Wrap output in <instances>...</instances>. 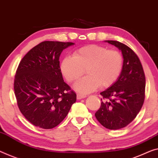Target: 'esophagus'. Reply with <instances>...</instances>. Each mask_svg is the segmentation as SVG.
<instances>
[{"mask_svg": "<svg viewBox=\"0 0 158 158\" xmlns=\"http://www.w3.org/2000/svg\"><path fill=\"white\" fill-rule=\"evenodd\" d=\"M85 98H86L85 95H83V94H77V99H83Z\"/></svg>", "mask_w": 158, "mask_h": 158, "instance_id": "esophagus-1", "label": "esophagus"}]
</instances>
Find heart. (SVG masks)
<instances>
[{"label":"heart","mask_w":158,"mask_h":158,"mask_svg":"<svg viewBox=\"0 0 158 158\" xmlns=\"http://www.w3.org/2000/svg\"><path fill=\"white\" fill-rule=\"evenodd\" d=\"M123 58L117 50L91 44L75 51L72 56H66L60 64V70L70 82L77 81L85 69L87 76L74 85L81 94H88L101 87L114 83L122 70Z\"/></svg>","instance_id":"1"}]
</instances>
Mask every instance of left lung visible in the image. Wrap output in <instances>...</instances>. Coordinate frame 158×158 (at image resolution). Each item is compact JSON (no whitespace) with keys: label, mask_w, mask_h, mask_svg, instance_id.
Instances as JSON below:
<instances>
[{"label":"left lung","mask_w":158,"mask_h":158,"mask_svg":"<svg viewBox=\"0 0 158 158\" xmlns=\"http://www.w3.org/2000/svg\"><path fill=\"white\" fill-rule=\"evenodd\" d=\"M105 42L121 51L123 66L116 81L100 93L105 100L95 116L103 127L117 130L127 127L139 113L145 99V77L141 63L131 48L117 41Z\"/></svg>","instance_id":"8db88e82"}]
</instances>
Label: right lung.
Returning <instances> with one entry per match:
<instances>
[{
  "label": "right lung",
  "mask_w": 158,
  "mask_h": 158,
  "mask_svg": "<svg viewBox=\"0 0 158 158\" xmlns=\"http://www.w3.org/2000/svg\"><path fill=\"white\" fill-rule=\"evenodd\" d=\"M72 42L45 41L29 52L20 63L14 90L21 113L44 129L56 127L76 102V94L64 82L59 57Z\"/></svg>",
  "instance_id": "right-lung-1"
}]
</instances>
